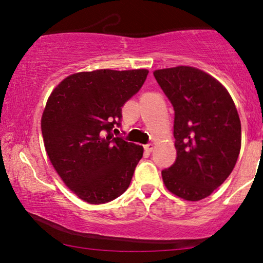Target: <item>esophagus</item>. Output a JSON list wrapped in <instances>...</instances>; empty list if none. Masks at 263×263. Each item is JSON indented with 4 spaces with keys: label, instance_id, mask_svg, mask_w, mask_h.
<instances>
[{
    "label": "esophagus",
    "instance_id": "obj_1",
    "mask_svg": "<svg viewBox=\"0 0 263 263\" xmlns=\"http://www.w3.org/2000/svg\"><path fill=\"white\" fill-rule=\"evenodd\" d=\"M153 148H154V145H152V143H148V145L145 146V151H146V152H148V153L152 152Z\"/></svg>",
    "mask_w": 263,
    "mask_h": 263
}]
</instances>
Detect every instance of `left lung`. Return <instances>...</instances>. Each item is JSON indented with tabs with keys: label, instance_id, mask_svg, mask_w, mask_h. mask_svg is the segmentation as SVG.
<instances>
[{
	"label": "left lung",
	"instance_id": "1",
	"mask_svg": "<svg viewBox=\"0 0 263 263\" xmlns=\"http://www.w3.org/2000/svg\"><path fill=\"white\" fill-rule=\"evenodd\" d=\"M174 106L177 158L161 171L168 192L186 201L210 196L238 159L242 129L236 105L224 86L206 71L178 66L153 71Z\"/></svg>",
	"mask_w": 263,
	"mask_h": 263
}]
</instances>
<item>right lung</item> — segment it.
Returning a JSON list of instances; mask_svg holds the SVG:
<instances>
[{
	"mask_svg": "<svg viewBox=\"0 0 263 263\" xmlns=\"http://www.w3.org/2000/svg\"><path fill=\"white\" fill-rule=\"evenodd\" d=\"M147 74L80 71L63 79L48 98L42 116L46 154L64 184L85 202H109L130 184L143 147L115 138L112 129Z\"/></svg>",
	"mask_w": 263,
	"mask_h": 263,
	"instance_id": "obj_1",
	"label": "right lung"
}]
</instances>
